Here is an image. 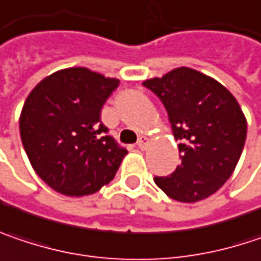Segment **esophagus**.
Returning <instances> with one entry per match:
<instances>
[{
    "label": "esophagus",
    "mask_w": 261,
    "mask_h": 261,
    "mask_svg": "<svg viewBox=\"0 0 261 261\" xmlns=\"http://www.w3.org/2000/svg\"><path fill=\"white\" fill-rule=\"evenodd\" d=\"M148 145H149V139H148L146 136H140L139 140H137V146H139L140 149H146Z\"/></svg>",
    "instance_id": "obj_1"
}]
</instances>
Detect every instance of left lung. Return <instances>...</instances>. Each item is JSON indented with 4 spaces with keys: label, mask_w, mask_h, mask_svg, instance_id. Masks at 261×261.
Segmentation results:
<instances>
[{
    "label": "left lung",
    "mask_w": 261,
    "mask_h": 261,
    "mask_svg": "<svg viewBox=\"0 0 261 261\" xmlns=\"http://www.w3.org/2000/svg\"><path fill=\"white\" fill-rule=\"evenodd\" d=\"M143 85L163 101L180 152V164L155 184L173 200L194 203L218 191L231 176L247 139V118L218 81L188 67Z\"/></svg>",
    "instance_id": "obj_1"
}]
</instances>
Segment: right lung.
I'll return each instance as SVG.
<instances>
[{
    "instance_id": "right-lung-1",
    "label": "right lung",
    "mask_w": 261,
    "mask_h": 261,
    "mask_svg": "<svg viewBox=\"0 0 261 261\" xmlns=\"http://www.w3.org/2000/svg\"><path fill=\"white\" fill-rule=\"evenodd\" d=\"M119 85L85 67L58 70L30 92L19 118L28 160L52 190L82 197L115 178L124 148L106 136L101 107Z\"/></svg>"
}]
</instances>
